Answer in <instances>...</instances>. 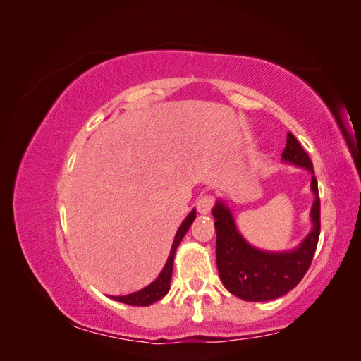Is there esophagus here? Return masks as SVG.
Returning a JSON list of instances; mask_svg holds the SVG:
<instances>
[{
	"instance_id": "esophagus-1",
	"label": "esophagus",
	"mask_w": 361,
	"mask_h": 361,
	"mask_svg": "<svg viewBox=\"0 0 361 361\" xmlns=\"http://www.w3.org/2000/svg\"><path fill=\"white\" fill-rule=\"evenodd\" d=\"M212 204H214V200L211 195H202V197H199L197 200V211L202 215H207L212 209Z\"/></svg>"
}]
</instances>
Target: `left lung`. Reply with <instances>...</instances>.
<instances>
[{"instance_id": "1", "label": "left lung", "mask_w": 361, "mask_h": 361, "mask_svg": "<svg viewBox=\"0 0 361 361\" xmlns=\"http://www.w3.org/2000/svg\"><path fill=\"white\" fill-rule=\"evenodd\" d=\"M281 161L312 174L314 200L310 209L312 228L292 250L267 251L256 248L239 233L231 207L218 199L212 207L216 232V267L224 288L244 301L264 302L283 297L302 280L318 245L321 232V203L313 164L293 134L288 133Z\"/></svg>"}]
</instances>
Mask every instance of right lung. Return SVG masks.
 <instances>
[{
    "label": "right lung",
    "mask_w": 361,
    "mask_h": 361,
    "mask_svg": "<svg viewBox=\"0 0 361 361\" xmlns=\"http://www.w3.org/2000/svg\"><path fill=\"white\" fill-rule=\"evenodd\" d=\"M194 220H195V209H192L188 214V216L182 221V224L179 226L178 232H176V235H174V239H173V245H171V250H170L169 259L166 262V265H164L162 271L159 272V276L157 277V280H154L150 283V285H147L146 288L140 289L137 292L122 295V297H110V298L114 300V301H118V302L128 304V305H143V307H146V305L154 304L158 300H161L162 297H166L167 292L170 290L174 255H176V250H178L180 241L183 239L185 233L188 232V228L191 227Z\"/></svg>",
    "instance_id": "right-lung-1"
}]
</instances>
